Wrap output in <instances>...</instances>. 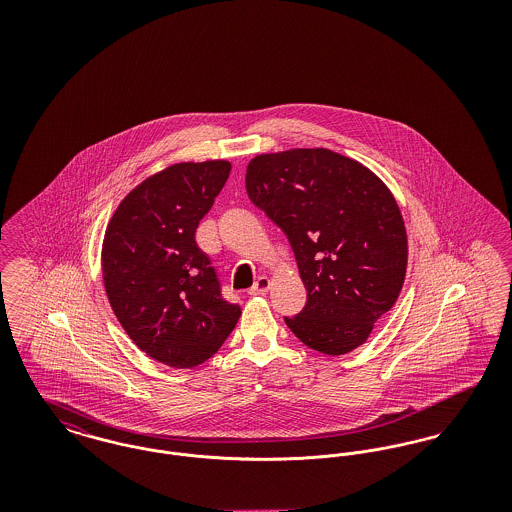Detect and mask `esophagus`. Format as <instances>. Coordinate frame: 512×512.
Instances as JSON below:
<instances>
[{
	"mask_svg": "<svg viewBox=\"0 0 512 512\" xmlns=\"http://www.w3.org/2000/svg\"><path fill=\"white\" fill-rule=\"evenodd\" d=\"M268 288H270V280H268L267 276H259L257 278V282L249 288V295H261V293H267Z\"/></svg>",
	"mask_w": 512,
	"mask_h": 512,
	"instance_id": "1",
	"label": "esophagus"
}]
</instances>
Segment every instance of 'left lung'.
Masks as SVG:
<instances>
[{
	"instance_id": "8db88e82",
	"label": "left lung",
	"mask_w": 512,
	"mask_h": 512,
	"mask_svg": "<svg viewBox=\"0 0 512 512\" xmlns=\"http://www.w3.org/2000/svg\"><path fill=\"white\" fill-rule=\"evenodd\" d=\"M249 199L288 236L307 288L299 315L284 318L307 347L345 355L363 345L397 301L407 272V232L388 186L330 149L257 155Z\"/></svg>"
}]
</instances>
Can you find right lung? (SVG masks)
Wrapping results in <instances>:
<instances>
[{
    "mask_svg": "<svg viewBox=\"0 0 512 512\" xmlns=\"http://www.w3.org/2000/svg\"><path fill=\"white\" fill-rule=\"evenodd\" d=\"M230 169L228 161L178 163L149 176L122 199L105 232L101 267L113 313L130 340L172 368L211 359L242 315L195 244Z\"/></svg>",
    "mask_w": 512,
    "mask_h": 512,
    "instance_id": "right-lung-1",
    "label": "right lung"
}]
</instances>
